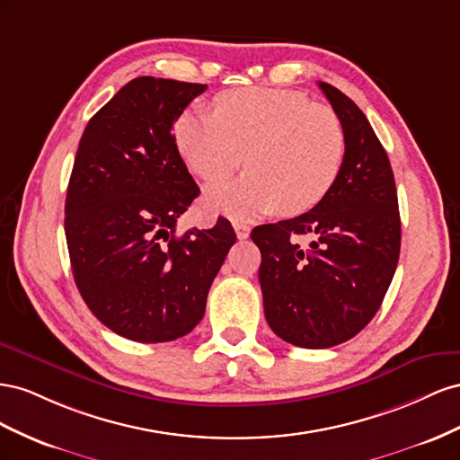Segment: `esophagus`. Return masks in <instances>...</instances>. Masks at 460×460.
<instances>
[{"label":"esophagus","instance_id":"obj_1","mask_svg":"<svg viewBox=\"0 0 460 460\" xmlns=\"http://www.w3.org/2000/svg\"><path fill=\"white\" fill-rule=\"evenodd\" d=\"M233 227H234V233H237V237L241 239V241H244V239H248V234H251V227L248 226H244V223H233Z\"/></svg>","mask_w":460,"mask_h":460}]
</instances>
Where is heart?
Returning <instances> with one entry per match:
<instances>
[{
	"label": "heart",
	"mask_w": 460,
	"mask_h": 460,
	"mask_svg": "<svg viewBox=\"0 0 460 460\" xmlns=\"http://www.w3.org/2000/svg\"><path fill=\"white\" fill-rule=\"evenodd\" d=\"M175 146L194 175L243 177L208 187L204 204L233 219L281 209L305 214L332 192L345 157V133L333 110L283 88H234L216 98V113L185 110L175 121Z\"/></svg>",
	"instance_id": "obj_1"
}]
</instances>
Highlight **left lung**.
Returning a JSON list of instances; mask_svg holds the SVG:
<instances>
[{"label":"left lung","mask_w":460,"mask_h":460,"mask_svg":"<svg viewBox=\"0 0 460 460\" xmlns=\"http://www.w3.org/2000/svg\"><path fill=\"white\" fill-rule=\"evenodd\" d=\"M343 125L345 157L332 192L310 212L252 229L271 332L303 349H330L376 316L397 270L401 217L387 152L343 92L318 83ZM314 241L300 247L296 237Z\"/></svg>","instance_id":"left-lung-1"}]
</instances>
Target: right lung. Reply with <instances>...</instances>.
Listing matches in <instances>:
<instances>
[{"instance_id":"right-lung-1","label":"right lung","mask_w":460,"mask_h":460,"mask_svg":"<svg viewBox=\"0 0 460 460\" xmlns=\"http://www.w3.org/2000/svg\"><path fill=\"white\" fill-rule=\"evenodd\" d=\"M206 84L138 76L88 121L65 200L78 293L111 332L138 343L190 333L229 248L231 223L175 234L200 189L173 125Z\"/></svg>"}]
</instances>
